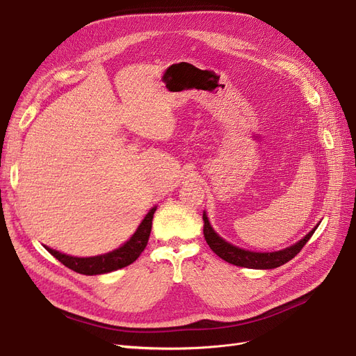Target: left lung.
<instances>
[{"label": "left lung", "instance_id": "left-lung-1", "mask_svg": "<svg viewBox=\"0 0 356 356\" xmlns=\"http://www.w3.org/2000/svg\"><path fill=\"white\" fill-rule=\"evenodd\" d=\"M203 220H204L203 234L206 238V243L209 244L211 251L227 263L239 266V267H248V268H275L288 263L302 250V247L308 243V239L312 236V234H314V231L320 225L318 223L314 229H311L301 241H298L296 244L285 250L273 251V252H255V251H248L244 248H239L236 245H232L227 243V241H225L222 236H219L215 232V229L211 227L206 211L203 213Z\"/></svg>", "mask_w": 356, "mask_h": 356}]
</instances>
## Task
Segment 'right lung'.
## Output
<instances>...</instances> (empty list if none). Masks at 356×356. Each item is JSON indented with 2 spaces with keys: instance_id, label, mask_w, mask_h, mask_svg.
I'll use <instances>...</instances> for the list:
<instances>
[{
  "instance_id": "add662e5",
  "label": "right lung",
  "mask_w": 356,
  "mask_h": 356,
  "mask_svg": "<svg viewBox=\"0 0 356 356\" xmlns=\"http://www.w3.org/2000/svg\"><path fill=\"white\" fill-rule=\"evenodd\" d=\"M154 211H156V206L149 210L146 218L141 220L134 235L127 241L124 245L111 252L95 255V257H71V255L55 251L49 247H45V248L54 255L56 260L61 261L65 267L74 270L77 273L93 276V275H104V273L113 272V270H118L134 263L140 257V254L145 251L150 236V231H152V220H153Z\"/></svg>"
}]
</instances>
